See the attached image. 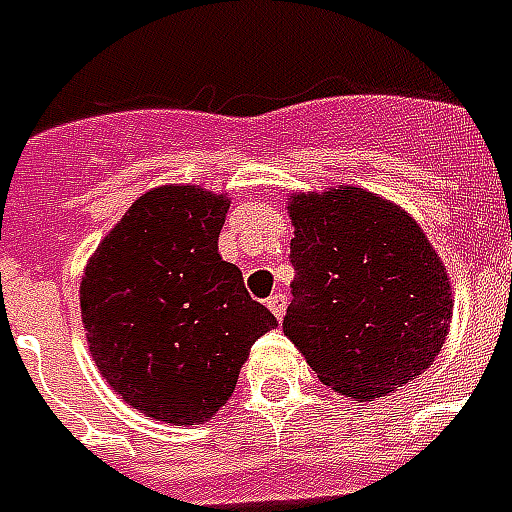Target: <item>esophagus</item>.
Wrapping results in <instances>:
<instances>
[{
    "label": "esophagus",
    "instance_id": "1",
    "mask_svg": "<svg viewBox=\"0 0 512 512\" xmlns=\"http://www.w3.org/2000/svg\"><path fill=\"white\" fill-rule=\"evenodd\" d=\"M287 295L284 292H276V295L268 297V308H271V313L276 316V319H284V313H287Z\"/></svg>",
    "mask_w": 512,
    "mask_h": 512
}]
</instances>
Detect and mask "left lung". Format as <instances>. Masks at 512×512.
<instances>
[{
    "label": "left lung",
    "mask_w": 512,
    "mask_h": 512,
    "mask_svg": "<svg viewBox=\"0 0 512 512\" xmlns=\"http://www.w3.org/2000/svg\"><path fill=\"white\" fill-rule=\"evenodd\" d=\"M292 303L284 335L342 396L380 398L412 382L446 340L444 263L412 217L364 188L295 193Z\"/></svg>",
    "instance_id": "left-lung-1"
}]
</instances>
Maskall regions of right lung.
Instances as JSON below:
<instances>
[{
    "instance_id": "obj_1",
    "label": "right lung",
    "mask_w": 512,
    "mask_h": 512,
    "mask_svg": "<svg viewBox=\"0 0 512 512\" xmlns=\"http://www.w3.org/2000/svg\"><path fill=\"white\" fill-rule=\"evenodd\" d=\"M228 199L196 185L143 193L100 241L82 321L106 382L146 417L196 425L236 388L257 337L276 327L241 271L217 255Z\"/></svg>"
}]
</instances>
